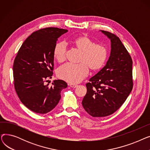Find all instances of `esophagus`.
Returning a JSON list of instances; mask_svg holds the SVG:
<instances>
[{"mask_svg": "<svg viewBox=\"0 0 150 150\" xmlns=\"http://www.w3.org/2000/svg\"><path fill=\"white\" fill-rule=\"evenodd\" d=\"M71 88H76L77 86H78V85H76V84H69Z\"/></svg>", "mask_w": 150, "mask_h": 150, "instance_id": "34e87169", "label": "esophagus"}]
</instances>
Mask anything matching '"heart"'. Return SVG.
I'll list each match as a JSON object with an SVG mask.
<instances>
[{
	"label": "heart",
	"mask_w": 150,
	"mask_h": 150,
	"mask_svg": "<svg viewBox=\"0 0 150 150\" xmlns=\"http://www.w3.org/2000/svg\"><path fill=\"white\" fill-rule=\"evenodd\" d=\"M76 49L81 52L78 64H67L61 66L57 70V75L61 79L71 84L81 81L89 74V68L97 71L103 67L108 57L106 47L101 44H95L89 37L81 36L73 42ZM67 45L65 42H59L53 49L54 58L59 62L66 58Z\"/></svg>",
	"instance_id": "b5f03b06"
}]
</instances>
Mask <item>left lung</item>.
Instances as JSON below:
<instances>
[{
  "label": "left lung",
  "instance_id": "1",
  "mask_svg": "<svg viewBox=\"0 0 150 150\" xmlns=\"http://www.w3.org/2000/svg\"><path fill=\"white\" fill-rule=\"evenodd\" d=\"M110 39L111 50L106 66L86 84L87 93L82 105L93 117L112 114L124 103L133 88L132 61L120 39L101 30Z\"/></svg>",
  "mask_w": 150,
  "mask_h": 150
}]
</instances>
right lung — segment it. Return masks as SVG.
<instances>
[{
    "label": "right lung",
    "instance_id": "add662e5",
    "mask_svg": "<svg viewBox=\"0 0 150 150\" xmlns=\"http://www.w3.org/2000/svg\"><path fill=\"white\" fill-rule=\"evenodd\" d=\"M67 31L47 27L35 31L23 42L14 59V89L22 103L34 112L51 111L61 99V91L67 88L63 80H54L52 86L45 82L53 75L58 38Z\"/></svg>",
    "mask_w": 150,
    "mask_h": 150
}]
</instances>
